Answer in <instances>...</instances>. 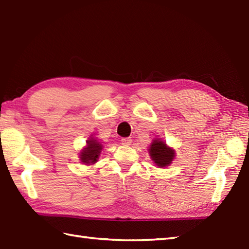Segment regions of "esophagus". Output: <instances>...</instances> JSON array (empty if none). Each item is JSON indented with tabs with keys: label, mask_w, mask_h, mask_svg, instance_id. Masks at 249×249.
Masks as SVG:
<instances>
[{
	"label": "esophagus",
	"mask_w": 249,
	"mask_h": 249,
	"mask_svg": "<svg viewBox=\"0 0 249 249\" xmlns=\"http://www.w3.org/2000/svg\"><path fill=\"white\" fill-rule=\"evenodd\" d=\"M131 138H122L121 139V142H122V144L123 145H130V143H131Z\"/></svg>",
	"instance_id": "obj_1"
}]
</instances>
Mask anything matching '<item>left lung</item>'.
<instances>
[{"label":"left lung","instance_id":"left-lung-1","mask_svg":"<svg viewBox=\"0 0 249 249\" xmlns=\"http://www.w3.org/2000/svg\"><path fill=\"white\" fill-rule=\"evenodd\" d=\"M148 153L155 164H157V166L159 167H165L170 165L173 159L175 158L174 149L167 146L160 139H155L152 142Z\"/></svg>","mask_w":249,"mask_h":249}]
</instances>
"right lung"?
<instances>
[{"label": "right lung", "mask_w": 249, "mask_h": 249, "mask_svg": "<svg viewBox=\"0 0 249 249\" xmlns=\"http://www.w3.org/2000/svg\"><path fill=\"white\" fill-rule=\"evenodd\" d=\"M103 145L101 142L96 141L94 138L89 139V140H87V146L79 154L80 161L83 163H86L87 165L94 164L98 157H100Z\"/></svg>", "instance_id": "add662e5"}]
</instances>
